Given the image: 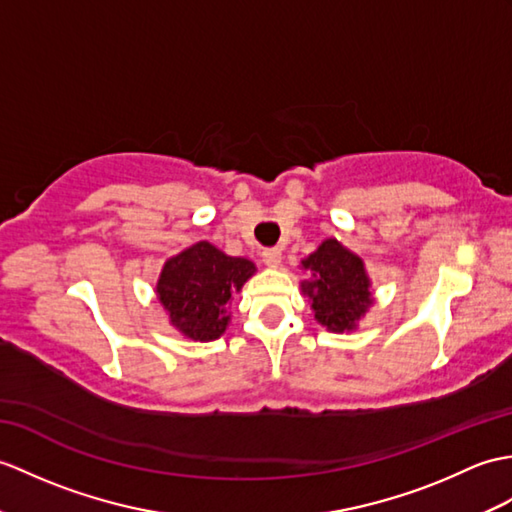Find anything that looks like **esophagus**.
Wrapping results in <instances>:
<instances>
[{"instance_id":"esophagus-1","label":"esophagus","mask_w":512,"mask_h":512,"mask_svg":"<svg viewBox=\"0 0 512 512\" xmlns=\"http://www.w3.org/2000/svg\"><path fill=\"white\" fill-rule=\"evenodd\" d=\"M261 257H264V264L268 268H279L281 266V259H283L279 248H268V251L261 253Z\"/></svg>"}]
</instances>
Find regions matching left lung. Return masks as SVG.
<instances>
[{
    "label": "left lung",
    "instance_id": "obj_1",
    "mask_svg": "<svg viewBox=\"0 0 512 512\" xmlns=\"http://www.w3.org/2000/svg\"><path fill=\"white\" fill-rule=\"evenodd\" d=\"M299 268L310 272V277L301 281V292L307 296L316 323L331 334H351L358 329L375 303L364 259L336 237H327L314 253L301 259Z\"/></svg>",
    "mask_w": 512,
    "mask_h": 512
}]
</instances>
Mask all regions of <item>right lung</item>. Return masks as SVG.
<instances>
[{"instance_id":"1","label":"right lung","mask_w":512,"mask_h":512,"mask_svg":"<svg viewBox=\"0 0 512 512\" xmlns=\"http://www.w3.org/2000/svg\"><path fill=\"white\" fill-rule=\"evenodd\" d=\"M255 272L251 259L231 257L202 240L165 259L154 292L174 329L196 342H211L227 331L233 296Z\"/></svg>"}]
</instances>
